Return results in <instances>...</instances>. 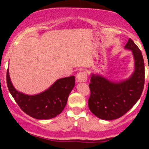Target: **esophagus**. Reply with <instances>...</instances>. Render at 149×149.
Instances as JSON below:
<instances>
[{"mask_svg":"<svg viewBox=\"0 0 149 149\" xmlns=\"http://www.w3.org/2000/svg\"><path fill=\"white\" fill-rule=\"evenodd\" d=\"M76 79L77 82H86L87 81V74L86 72H80L77 74Z\"/></svg>","mask_w":149,"mask_h":149,"instance_id":"1","label":"esophagus"}]
</instances>
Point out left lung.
Instances as JSON below:
<instances>
[{"label": "left lung", "mask_w": 149, "mask_h": 149, "mask_svg": "<svg viewBox=\"0 0 149 149\" xmlns=\"http://www.w3.org/2000/svg\"><path fill=\"white\" fill-rule=\"evenodd\" d=\"M125 48L132 51L135 61V70L130 78L112 82L98 74H93L91 77L89 108L104 120H113L125 115L137 102L144 88L145 66L141 51L131 39Z\"/></svg>", "instance_id": "8db88e82"}]
</instances>
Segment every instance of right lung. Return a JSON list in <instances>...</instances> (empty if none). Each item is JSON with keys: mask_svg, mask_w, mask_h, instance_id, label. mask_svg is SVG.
<instances>
[{"mask_svg": "<svg viewBox=\"0 0 149 149\" xmlns=\"http://www.w3.org/2000/svg\"><path fill=\"white\" fill-rule=\"evenodd\" d=\"M74 76L59 79L47 90L35 95H28L17 91L12 84L9 69L6 84L12 96L26 114L37 119H49L61 113L68 97L74 86Z\"/></svg>", "mask_w": 149, "mask_h": 149, "instance_id": "right-lung-1", "label": "right lung"}]
</instances>
